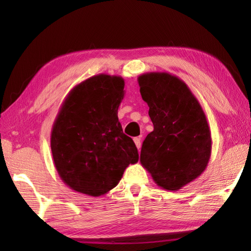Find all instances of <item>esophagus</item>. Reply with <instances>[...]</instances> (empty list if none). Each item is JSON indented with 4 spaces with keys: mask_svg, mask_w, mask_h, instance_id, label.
Returning <instances> with one entry per match:
<instances>
[{
    "mask_svg": "<svg viewBox=\"0 0 251 251\" xmlns=\"http://www.w3.org/2000/svg\"><path fill=\"white\" fill-rule=\"evenodd\" d=\"M142 138L141 137H135L134 138V142H135V145H136V147H137L138 148V150H139V148H141L142 147Z\"/></svg>",
    "mask_w": 251,
    "mask_h": 251,
    "instance_id": "34e87169",
    "label": "esophagus"
}]
</instances>
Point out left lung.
<instances>
[{
	"mask_svg": "<svg viewBox=\"0 0 251 251\" xmlns=\"http://www.w3.org/2000/svg\"><path fill=\"white\" fill-rule=\"evenodd\" d=\"M154 130L146 136L141 164L157 185L180 189L205 171L211 154L207 118L192 91L177 76L151 72L138 76Z\"/></svg>",
	"mask_w": 251,
	"mask_h": 251,
	"instance_id": "left-lung-1",
	"label": "left lung"
}]
</instances>
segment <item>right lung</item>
I'll list each match as a JSON object with an SVG mask.
<instances>
[{"mask_svg":"<svg viewBox=\"0 0 251 251\" xmlns=\"http://www.w3.org/2000/svg\"><path fill=\"white\" fill-rule=\"evenodd\" d=\"M124 86L121 76H92L76 85L59 108L50 150L59 177L75 192L105 195L138 161L135 143L123 133L117 116Z\"/></svg>","mask_w":251,"mask_h":251,"instance_id":"obj_1","label":"right lung"}]
</instances>
